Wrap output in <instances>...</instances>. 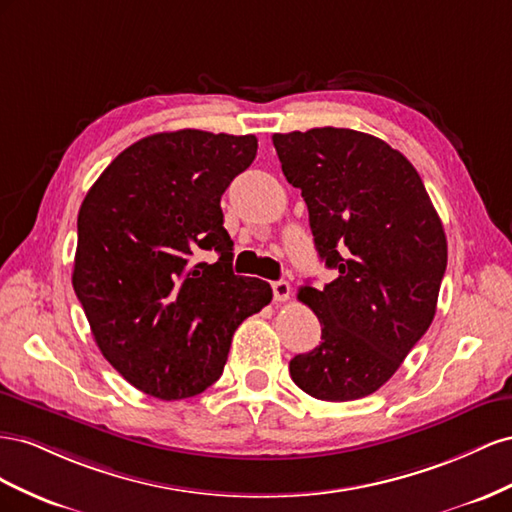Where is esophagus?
<instances>
[{
    "instance_id": "1",
    "label": "esophagus",
    "mask_w": 512,
    "mask_h": 512,
    "mask_svg": "<svg viewBox=\"0 0 512 512\" xmlns=\"http://www.w3.org/2000/svg\"><path fill=\"white\" fill-rule=\"evenodd\" d=\"M272 294L276 302H285L291 296V285L287 281H274L272 283Z\"/></svg>"
}]
</instances>
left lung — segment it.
<instances>
[{"mask_svg": "<svg viewBox=\"0 0 512 512\" xmlns=\"http://www.w3.org/2000/svg\"><path fill=\"white\" fill-rule=\"evenodd\" d=\"M285 178L302 191L319 257L339 276L298 298L321 343L289 362L296 386L321 401L382 388L435 317L448 248L418 171L399 150L352 128L276 133Z\"/></svg>", "mask_w": 512, "mask_h": 512, "instance_id": "8db88e82", "label": "left lung"}]
</instances>
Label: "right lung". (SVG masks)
<instances>
[{"label": "right lung", "instance_id": "obj_1", "mask_svg": "<svg viewBox=\"0 0 512 512\" xmlns=\"http://www.w3.org/2000/svg\"><path fill=\"white\" fill-rule=\"evenodd\" d=\"M255 154V135L156 133L115 158L81 203L72 287L102 356L150 397L212 386L233 332L272 300L266 281L233 274L221 210Z\"/></svg>", "mask_w": 512, "mask_h": 512}]
</instances>
